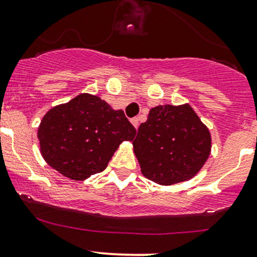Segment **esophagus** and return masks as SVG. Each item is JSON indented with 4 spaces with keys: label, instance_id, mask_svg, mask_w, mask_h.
<instances>
[{
    "label": "esophagus",
    "instance_id": "obj_1",
    "mask_svg": "<svg viewBox=\"0 0 257 257\" xmlns=\"http://www.w3.org/2000/svg\"><path fill=\"white\" fill-rule=\"evenodd\" d=\"M131 123H132V125H134L135 126V128H139V125H140V122H139V117H134V118H132V120H131Z\"/></svg>",
    "mask_w": 257,
    "mask_h": 257
}]
</instances>
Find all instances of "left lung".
I'll use <instances>...</instances> for the list:
<instances>
[{
    "label": "left lung",
    "instance_id": "8db88e82",
    "mask_svg": "<svg viewBox=\"0 0 257 257\" xmlns=\"http://www.w3.org/2000/svg\"><path fill=\"white\" fill-rule=\"evenodd\" d=\"M132 145L143 175L167 186L200 172L211 153V134L189 104L158 105Z\"/></svg>",
    "mask_w": 257,
    "mask_h": 257
}]
</instances>
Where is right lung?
I'll return each mask as SVG.
<instances>
[{"mask_svg": "<svg viewBox=\"0 0 257 257\" xmlns=\"http://www.w3.org/2000/svg\"><path fill=\"white\" fill-rule=\"evenodd\" d=\"M135 135L136 128L122 110L88 93L52 107L38 128L45 162L77 181L103 172L120 143Z\"/></svg>", "mask_w": 257, "mask_h": 257, "instance_id": "obj_1", "label": "right lung"}]
</instances>
